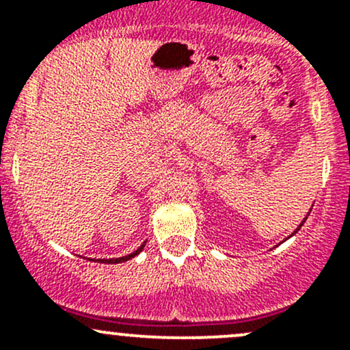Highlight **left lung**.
I'll list each match as a JSON object with an SVG mask.
<instances>
[{
  "mask_svg": "<svg viewBox=\"0 0 350 350\" xmlns=\"http://www.w3.org/2000/svg\"><path fill=\"white\" fill-rule=\"evenodd\" d=\"M310 211H312V208H310ZM310 211H308V213H306V217H305V218H303V221H301V224H299V225H298V228H296V230H295V232H293V234H291V235H289V237H293V235H295V234H296V232H298V230H299V228H301V227H303V224H305V220H306V218H308ZM289 237H288V239H289ZM283 242H284V241H283Z\"/></svg>",
  "mask_w": 350,
  "mask_h": 350,
  "instance_id": "obj_1",
  "label": "left lung"
}]
</instances>
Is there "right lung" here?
I'll list each match as a JSON object with an SVG mask.
<instances>
[{"label":"right lung","instance_id":"obj_1","mask_svg":"<svg viewBox=\"0 0 350 350\" xmlns=\"http://www.w3.org/2000/svg\"><path fill=\"white\" fill-rule=\"evenodd\" d=\"M144 247H146V242H144L142 245L139 247V249L133 250L132 254H129V256L116 257V259H94V260H98V262H103V264H120V262H125V260H130V259H133V257H135V256H139V254L142 252Z\"/></svg>","mask_w":350,"mask_h":350}]
</instances>
